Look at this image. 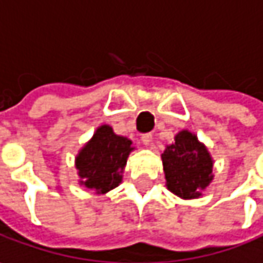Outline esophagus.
I'll use <instances>...</instances> for the list:
<instances>
[{"label":"esophagus","mask_w":263,"mask_h":263,"mask_svg":"<svg viewBox=\"0 0 263 263\" xmlns=\"http://www.w3.org/2000/svg\"><path fill=\"white\" fill-rule=\"evenodd\" d=\"M141 141L145 147H150V145H153V135L152 134H145L141 137Z\"/></svg>","instance_id":"esophagus-1"}]
</instances>
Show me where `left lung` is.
<instances>
[{
    "label": "left lung",
    "instance_id": "left-lung-1",
    "mask_svg": "<svg viewBox=\"0 0 263 263\" xmlns=\"http://www.w3.org/2000/svg\"><path fill=\"white\" fill-rule=\"evenodd\" d=\"M166 187L181 199H199L213 181V159L196 134L182 129L162 154Z\"/></svg>",
    "mask_w": 263,
    "mask_h": 263
}]
</instances>
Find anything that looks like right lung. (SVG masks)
Segmentation results:
<instances>
[{
    "label": "right lung",
    "instance_id": "right-lung-1",
    "mask_svg": "<svg viewBox=\"0 0 263 263\" xmlns=\"http://www.w3.org/2000/svg\"><path fill=\"white\" fill-rule=\"evenodd\" d=\"M134 150L131 140L116 135L111 126H98L92 138L74 157L79 184L96 191V194H106L116 189L122 182L126 160Z\"/></svg>",
    "mask_w": 263,
    "mask_h": 263
}]
</instances>
